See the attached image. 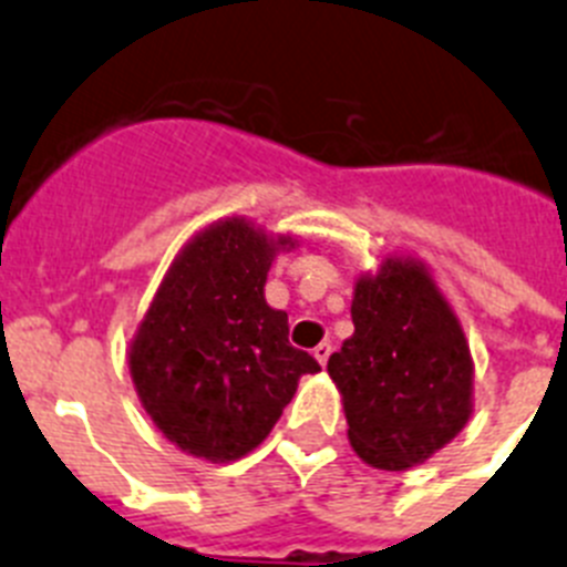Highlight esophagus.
<instances>
[{
    "instance_id": "34e87169",
    "label": "esophagus",
    "mask_w": 567,
    "mask_h": 567,
    "mask_svg": "<svg viewBox=\"0 0 567 567\" xmlns=\"http://www.w3.org/2000/svg\"><path fill=\"white\" fill-rule=\"evenodd\" d=\"M313 357H317V360H320V363L326 365L328 357H331V342H320V346L313 349Z\"/></svg>"
}]
</instances>
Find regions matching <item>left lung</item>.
<instances>
[{"label":"left lung","mask_w":567,"mask_h":567,"mask_svg":"<svg viewBox=\"0 0 567 567\" xmlns=\"http://www.w3.org/2000/svg\"><path fill=\"white\" fill-rule=\"evenodd\" d=\"M351 322L354 334L328 360L351 446L378 470L421 464L470 417L464 331L430 274L406 259H389L357 282Z\"/></svg>","instance_id":"1"}]
</instances>
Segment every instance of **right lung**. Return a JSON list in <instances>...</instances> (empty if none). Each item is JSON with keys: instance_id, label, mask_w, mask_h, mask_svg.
<instances>
[{"instance_id": "add662e5", "label": "right lung", "mask_w": 567, "mask_h": 567, "mask_svg": "<svg viewBox=\"0 0 567 567\" xmlns=\"http://www.w3.org/2000/svg\"><path fill=\"white\" fill-rule=\"evenodd\" d=\"M276 245L241 218L207 227L173 261L137 328L132 380L184 453L241 458L274 430L299 378L320 372L288 342V313L265 302Z\"/></svg>"}]
</instances>
